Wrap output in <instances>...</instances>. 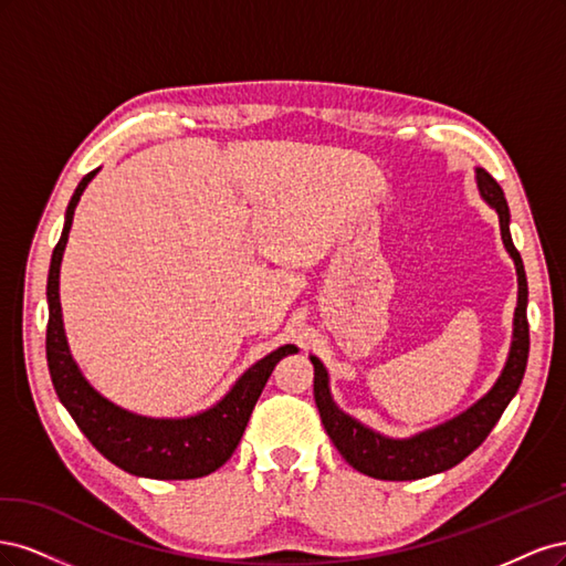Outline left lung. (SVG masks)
Returning a JSON list of instances; mask_svg holds the SVG:
<instances>
[{
    "mask_svg": "<svg viewBox=\"0 0 566 566\" xmlns=\"http://www.w3.org/2000/svg\"><path fill=\"white\" fill-rule=\"evenodd\" d=\"M476 188L491 208L499 212L503 245L510 252L512 262H515L520 285L515 321H512L515 328H512L507 361L501 378L495 380V385L484 394V397L474 406H470L465 413H460L443 424H437L432 430H424L408 439H391L382 437L380 432H373L370 427L361 424L352 416H347L345 410L337 408L331 394L328 370H325V366L316 356H310L314 364V399L325 432H328L342 458H345L354 470L368 476L389 479V482H406V479H422L458 465L460 460H465L479 443L489 437L493 424L501 420L503 410L507 408V403L522 385L528 358L526 273L522 256L510 235V208L503 196V188L482 167H476Z\"/></svg>",
    "mask_w": 566,
    "mask_h": 566,
    "instance_id": "left-lung-1",
    "label": "left lung"
}]
</instances>
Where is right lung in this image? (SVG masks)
Returning <instances> with one entry per match:
<instances>
[{
    "label": "right lung",
    "instance_id": "1",
    "mask_svg": "<svg viewBox=\"0 0 566 566\" xmlns=\"http://www.w3.org/2000/svg\"><path fill=\"white\" fill-rule=\"evenodd\" d=\"M98 169L84 177L67 202L61 241L51 254L46 302V364L59 401L73 416L82 434L92 447L108 458L113 465L136 476L148 479H198L219 470L233 455L241 441L252 408L269 380V375L283 356L295 354V345L279 347L250 366L227 397L212 408L188 418H146L108 401L87 382L67 347L63 314L59 300V273L73 214L84 188Z\"/></svg>",
    "mask_w": 566,
    "mask_h": 566
}]
</instances>
